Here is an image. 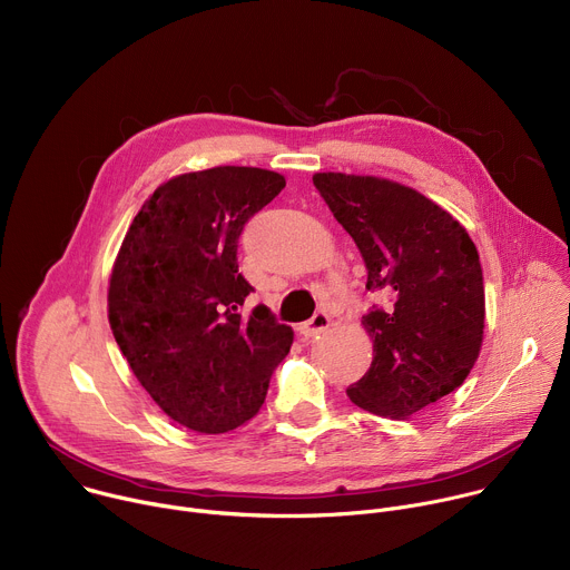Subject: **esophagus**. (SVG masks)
Listing matches in <instances>:
<instances>
[{
	"label": "esophagus",
	"instance_id": "1",
	"mask_svg": "<svg viewBox=\"0 0 570 570\" xmlns=\"http://www.w3.org/2000/svg\"><path fill=\"white\" fill-rule=\"evenodd\" d=\"M330 322H332V317H330V313H327V311H317L311 320L302 322L297 330H299V334H302V336L311 338V336H317V334H322L324 330H327V327H330Z\"/></svg>",
	"mask_w": 570,
	"mask_h": 570
}]
</instances>
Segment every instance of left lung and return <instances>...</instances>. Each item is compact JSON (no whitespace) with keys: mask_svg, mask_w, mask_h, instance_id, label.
<instances>
[{"mask_svg":"<svg viewBox=\"0 0 570 570\" xmlns=\"http://www.w3.org/2000/svg\"><path fill=\"white\" fill-rule=\"evenodd\" d=\"M313 185L358 246L367 291L390 297L363 315L374 361L347 396L367 413L411 417L460 387L478 358V250L449 212L411 187L345 174H315Z\"/></svg>","mask_w":570,"mask_h":570,"instance_id":"obj_1","label":"left lung"}]
</instances>
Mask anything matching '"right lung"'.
<instances>
[{"mask_svg":"<svg viewBox=\"0 0 570 570\" xmlns=\"http://www.w3.org/2000/svg\"><path fill=\"white\" fill-rule=\"evenodd\" d=\"M286 187L255 167L178 176L144 203L117 255L108 317L137 381L178 424L227 433L253 420L293 343L238 273V236Z\"/></svg>","mask_w":570,"mask_h":570,"instance_id":"add662e5","label":"right lung"}]
</instances>
